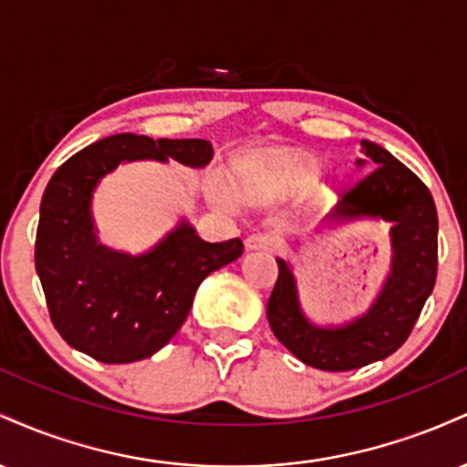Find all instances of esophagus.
Here are the masks:
<instances>
[{
    "mask_svg": "<svg viewBox=\"0 0 467 467\" xmlns=\"http://www.w3.org/2000/svg\"><path fill=\"white\" fill-rule=\"evenodd\" d=\"M278 244L281 241L272 233H254L245 239V248L248 250H276Z\"/></svg>",
    "mask_w": 467,
    "mask_h": 467,
    "instance_id": "esophagus-1",
    "label": "esophagus"
}]
</instances>
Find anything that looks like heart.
Segmentation results:
<instances>
[{"instance_id":"b5f03b06","label":"heart","mask_w":467,"mask_h":467,"mask_svg":"<svg viewBox=\"0 0 467 467\" xmlns=\"http://www.w3.org/2000/svg\"><path fill=\"white\" fill-rule=\"evenodd\" d=\"M309 173H312V169H309Z\"/></svg>"}]
</instances>
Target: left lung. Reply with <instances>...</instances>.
Wrapping results in <instances>:
<instances>
[{"mask_svg": "<svg viewBox=\"0 0 467 467\" xmlns=\"http://www.w3.org/2000/svg\"><path fill=\"white\" fill-rule=\"evenodd\" d=\"M371 173L340 192L323 228L390 223V272L371 307L342 325H316L303 312L296 278L276 259L278 278L267 301V320L285 349L323 371H351L384 360L406 342L437 278V208L426 184L387 149L362 140ZM358 160V166L367 164Z\"/></svg>", "mask_w": 467, "mask_h": 467, "instance_id": "1", "label": "left lung"}]
</instances>
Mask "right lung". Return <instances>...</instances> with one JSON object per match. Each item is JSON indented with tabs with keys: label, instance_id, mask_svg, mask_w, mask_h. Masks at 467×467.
<instances>
[{
	"label": "right lung",
	"instance_id": "1",
	"mask_svg": "<svg viewBox=\"0 0 467 467\" xmlns=\"http://www.w3.org/2000/svg\"><path fill=\"white\" fill-rule=\"evenodd\" d=\"M136 160L202 169L213 160V144L136 133L89 144L47 182L36 228L35 267L52 325L69 347L105 364L144 360L162 349L184 325L203 278L244 252L241 239L208 244L186 219L140 254L100 244L92 217L96 186L118 164Z\"/></svg>",
	"mask_w": 467,
	"mask_h": 467
}]
</instances>
